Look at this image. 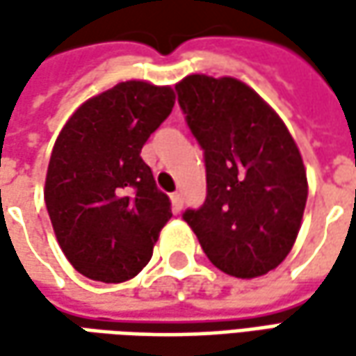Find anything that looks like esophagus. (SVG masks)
<instances>
[{"mask_svg":"<svg viewBox=\"0 0 356 356\" xmlns=\"http://www.w3.org/2000/svg\"><path fill=\"white\" fill-rule=\"evenodd\" d=\"M170 198H172V206H174V210H176V212H180V210L184 208V198H182V194L174 192Z\"/></svg>","mask_w":356,"mask_h":356,"instance_id":"34e87169","label":"esophagus"}]
</instances>
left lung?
<instances>
[{"instance_id": "obj_1", "label": "left lung", "mask_w": 356, "mask_h": 356, "mask_svg": "<svg viewBox=\"0 0 356 356\" xmlns=\"http://www.w3.org/2000/svg\"><path fill=\"white\" fill-rule=\"evenodd\" d=\"M176 92L206 162V200L182 218L218 269L239 280L266 275L291 252L307 202L293 136L238 79L190 75Z\"/></svg>"}]
</instances>
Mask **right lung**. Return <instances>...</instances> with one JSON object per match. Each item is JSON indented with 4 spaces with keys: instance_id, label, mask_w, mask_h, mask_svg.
I'll list each match as a JSON object with an SVG mask.
<instances>
[{
    "instance_id": "right-lung-1",
    "label": "right lung",
    "mask_w": 356,
    "mask_h": 356,
    "mask_svg": "<svg viewBox=\"0 0 356 356\" xmlns=\"http://www.w3.org/2000/svg\"><path fill=\"white\" fill-rule=\"evenodd\" d=\"M174 99L170 87L118 83L81 104L57 136L45 204L63 253L89 280H132L172 218L140 150Z\"/></svg>"
}]
</instances>
